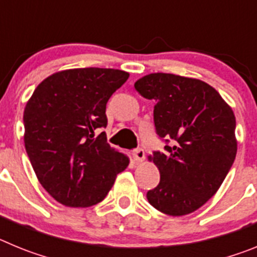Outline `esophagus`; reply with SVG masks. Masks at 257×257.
Returning <instances> with one entry per match:
<instances>
[{
	"label": "esophagus",
	"mask_w": 257,
	"mask_h": 257,
	"mask_svg": "<svg viewBox=\"0 0 257 257\" xmlns=\"http://www.w3.org/2000/svg\"><path fill=\"white\" fill-rule=\"evenodd\" d=\"M133 158L135 162H143L145 158V153L142 148H136L133 151Z\"/></svg>",
	"instance_id": "34e87169"
}]
</instances>
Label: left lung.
Segmentation results:
<instances>
[{
  "mask_svg": "<svg viewBox=\"0 0 257 257\" xmlns=\"http://www.w3.org/2000/svg\"><path fill=\"white\" fill-rule=\"evenodd\" d=\"M135 90L154 101L156 134L165 151L151 160L160 184L147 198L158 211L183 216L198 210L217 192L237 154L235 117L219 92L203 81L152 73Z\"/></svg>",
  "mask_w": 257,
  "mask_h": 257,
  "instance_id": "8db88e82",
  "label": "left lung"
}]
</instances>
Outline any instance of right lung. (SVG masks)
Returning a JSON list of instances; mask_svg holds the SVG:
<instances>
[{
  "label": "right lung",
  "mask_w": 257,
  "mask_h": 257,
  "mask_svg": "<svg viewBox=\"0 0 257 257\" xmlns=\"http://www.w3.org/2000/svg\"><path fill=\"white\" fill-rule=\"evenodd\" d=\"M128 78L123 70L79 68L47 77L24 109V144L41 185L69 207L103 201L128 158L110 148L106 103Z\"/></svg>",
  "instance_id": "obj_1"
}]
</instances>
